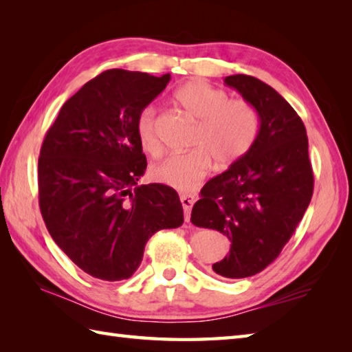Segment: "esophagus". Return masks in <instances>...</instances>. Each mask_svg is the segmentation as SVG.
<instances>
[{"label": "esophagus", "mask_w": 352, "mask_h": 352, "mask_svg": "<svg viewBox=\"0 0 352 352\" xmlns=\"http://www.w3.org/2000/svg\"><path fill=\"white\" fill-rule=\"evenodd\" d=\"M180 199H182V204H183V208H184V214H186V222H189V214H190V210H192V207H193V204H195V201H197V198L193 197V195H188V193H184V195H182L180 197Z\"/></svg>", "instance_id": "esophagus-1"}]
</instances>
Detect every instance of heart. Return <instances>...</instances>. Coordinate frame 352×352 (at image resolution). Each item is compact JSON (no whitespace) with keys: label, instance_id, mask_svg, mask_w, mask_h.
<instances>
[{"label":"heart","instance_id":"heart-1","mask_svg":"<svg viewBox=\"0 0 352 352\" xmlns=\"http://www.w3.org/2000/svg\"><path fill=\"white\" fill-rule=\"evenodd\" d=\"M175 101L198 122L190 140L193 149L157 163L151 175L155 182L174 189L190 190L208 174L213 162L216 168L223 169L248 153L258 133V113L252 104L230 101L227 92L201 80L178 89ZM136 130L145 151L159 155L162 145L155 131L154 107L148 106L140 111Z\"/></svg>","mask_w":352,"mask_h":352}]
</instances>
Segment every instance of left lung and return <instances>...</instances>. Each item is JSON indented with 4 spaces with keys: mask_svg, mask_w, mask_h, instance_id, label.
Listing matches in <instances>:
<instances>
[{
    "mask_svg": "<svg viewBox=\"0 0 352 352\" xmlns=\"http://www.w3.org/2000/svg\"><path fill=\"white\" fill-rule=\"evenodd\" d=\"M223 83L256 107L258 133L248 153L206 183L190 221L230 239L213 271L246 278L271 265L294 234L310 204L313 172L305 126L275 89L243 74Z\"/></svg>",
    "mask_w": 352,
    "mask_h": 352,
    "instance_id": "obj_1",
    "label": "left lung"
}]
</instances>
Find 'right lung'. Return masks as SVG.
<instances>
[{"mask_svg": "<svg viewBox=\"0 0 352 352\" xmlns=\"http://www.w3.org/2000/svg\"><path fill=\"white\" fill-rule=\"evenodd\" d=\"M169 80V74L102 72L63 104L43 139L37 178L45 226L95 278H130L148 239L184 221L174 189L138 184L146 170L138 118Z\"/></svg>", "mask_w": 352, "mask_h": 352, "instance_id": "add662e5", "label": "right lung"}]
</instances>
